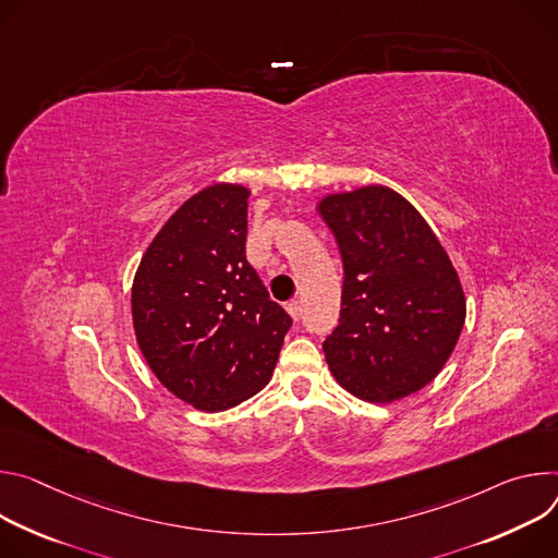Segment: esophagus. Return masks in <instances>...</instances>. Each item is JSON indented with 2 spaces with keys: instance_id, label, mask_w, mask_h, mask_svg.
Returning <instances> with one entry per match:
<instances>
[{
  "instance_id": "obj_1",
  "label": "esophagus",
  "mask_w": 558,
  "mask_h": 558,
  "mask_svg": "<svg viewBox=\"0 0 558 558\" xmlns=\"http://www.w3.org/2000/svg\"><path fill=\"white\" fill-rule=\"evenodd\" d=\"M286 311H288V315H290L294 322H299V317H301V303H299V301H288V303H286Z\"/></svg>"
}]
</instances>
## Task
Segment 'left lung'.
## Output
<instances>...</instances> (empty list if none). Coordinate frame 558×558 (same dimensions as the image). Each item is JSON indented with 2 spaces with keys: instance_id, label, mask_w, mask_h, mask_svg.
I'll return each mask as SVG.
<instances>
[{
  "instance_id": "obj_1",
  "label": "left lung",
  "mask_w": 558,
  "mask_h": 558,
  "mask_svg": "<svg viewBox=\"0 0 558 558\" xmlns=\"http://www.w3.org/2000/svg\"><path fill=\"white\" fill-rule=\"evenodd\" d=\"M319 213L343 259L341 319L324 352L337 384L367 403L425 388L465 324L461 279L421 213L388 185L332 193Z\"/></svg>"
}]
</instances>
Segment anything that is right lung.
<instances>
[{
  "instance_id": "obj_1",
  "label": "right lung",
  "mask_w": 558,
  "mask_h": 558,
  "mask_svg": "<svg viewBox=\"0 0 558 558\" xmlns=\"http://www.w3.org/2000/svg\"><path fill=\"white\" fill-rule=\"evenodd\" d=\"M247 195L221 181L183 202L133 279V328L148 367L204 412L262 392L292 326L245 259Z\"/></svg>"
}]
</instances>
